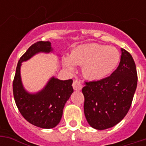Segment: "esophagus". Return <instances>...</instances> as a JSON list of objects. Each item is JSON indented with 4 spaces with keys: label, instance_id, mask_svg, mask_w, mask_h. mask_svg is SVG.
<instances>
[{
    "label": "esophagus",
    "instance_id": "esophagus-1",
    "mask_svg": "<svg viewBox=\"0 0 146 146\" xmlns=\"http://www.w3.org/2000/svg\"><path fill=\"white\" fill-rule=\"evenodd\" d=\"M73 87L74 90H76V91H80L82 89V82H80L79 80H75L73 82Z\"/></svg>",
    "mask_w": 146,
    "mask_h": 146
}]
</instances>
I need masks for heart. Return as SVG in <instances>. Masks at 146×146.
<instances>
[{
  "label": "heart",
  "instance_id": "b5f03b06",
  "mask_svg": "<svg viewBox=\"0 0 146 146\" xmlns=\"http://www.w3.org/2000/svg\"><path fill=\"white\" fill-rule=\"evenodd\" d=\"M120 53L115 48L98 43L80 44L64 58V64L70 70L76 65L82 66L86 78L93 81L103 80L113 72L120 61Z\"/></svg>",
  "mask_w": 146,
  "mask_h": 146
}]
</instances>
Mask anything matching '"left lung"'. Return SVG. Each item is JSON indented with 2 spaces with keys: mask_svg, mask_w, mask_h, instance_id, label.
<instances>
[{
  "mask_svg": "<svg viewBox=\"0 0 146 146\" xmlns=\"http://www.w3.org/2000/svg\"><path fill=\"white\" fill-rule=\"evenodd\" d=\"M119 66L110 76L86 82L84 113L87 122L96 129H108L121 121L131 106L137 86V72L133 58L120 48Z\"/></svg>",
  "mask_w": 146,
  "mask_h": 146,
  "instance_id": "8db88e82",
  "label": "left lung"
}]
</instances>
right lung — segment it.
<instances>
[{
  "mask_svg": "<svg viewBox=\"0 0 146 146\" xmlns=\"http://www.w3.org/2000/svg\"><path fill=\"white\" fill-rule=\"evenodd\" d=\"M53 52L48 41L33 44L18 61L13 82L14 100L19 112L28 122L43 129L54 128L60 123L64 105L73 92V80H60L52 76L40 91L29 92L23 86L20 70L22 63L35 54Z\"/></svg>",
  "mask_w": 146,
  "mask_h": 146,
  "instance_id": "add662e5",
  "label": "right lung"
}]
</instances>
